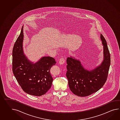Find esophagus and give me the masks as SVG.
Returning a JSON list of instances; mask_svg holds the SVG:
<instances>
[{
    "instance_id": "esophagus-1",
    "label": "esophagus",
    "mask_w": 120,
    "mask_h": 120,
    "mask_svg": "<svg viewBox=\"0 0 120 120\" xmlns=\"http://www.w3.org/2000/svg\"><path fill=\"white\" fill-rule=\"evenodd\" d=\"M59 64L60 65H63L65 63V59L64 58H61L60 60V61L59 62Z\"/></svg>"
}]
</instances>
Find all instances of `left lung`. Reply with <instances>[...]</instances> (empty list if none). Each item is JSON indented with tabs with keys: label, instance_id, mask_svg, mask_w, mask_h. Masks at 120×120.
Here are the masks:
<instances>
[{
	"label": "left lung",
	"instance_id": "left-lung-1",
	"mask_svg": "<svg viewBox=\"0 0 120 120\" xmlns=\"http://www.w3.org/2000/svg\"><path fill=\"white\" fill-rule=\"evenodd\" d=\"M103 46V60L101 64L92 70L83 66L79 59L71 56L67 60L66 76L71 91L76 95L86 97L96 92L104 86L111 64V57L107 42L101 34Z\"/></svg>",
	"mask_w": 120,
	"mask_h": 120
}]
</instances>
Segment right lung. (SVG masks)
I'll use <instances>...</instances> for the list:
<instances>
[{
	"label": "right lung",
	"instance_id": "obj_1",
	"mask_svg": "<svg viewBox=\"0 0 120 120\" xmlns=\"http://www.w3.org/2000/svg\"><path fill=\"white\" fill-rule=\"evenodd\" d=\"M23 28L12 49V72L24 92L40 96L51 87L53 79L50 70L56 62L50 56H43L35 63L28 59L23 52Z\"/></svg>",
	"mask_w": 120,
	"mask_h": 120
}]
</instances>
